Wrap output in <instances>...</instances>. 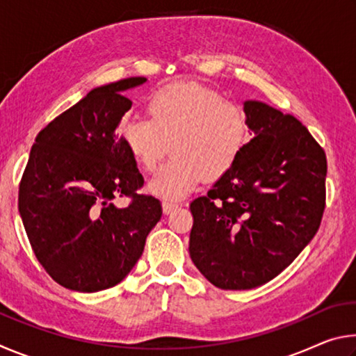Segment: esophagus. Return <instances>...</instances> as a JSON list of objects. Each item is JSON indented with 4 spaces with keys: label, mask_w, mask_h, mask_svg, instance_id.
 Wrapping results in <instances>:
<instances>
[{
    "label": "esophagus",
    "mask_w": 356,
    "mask_h": 356,
    "mask_svg": "<svg viewBox=\"0 0 356 356\" xmlns=\"http://www.w3.org/2000/svg\"><path fill=\"white\" fill-rule=\"evenodd\" d=\"M177 207H179V204H176V202H163V212H165L166 215L172 213L174 210H176Z\"/></svg>",
    "instance_id": "34e87169"
}]
</instances>
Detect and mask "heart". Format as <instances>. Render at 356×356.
I'll list each match as a JSON object with an SVG mask.
<instances>
[{"instance_id":"heart-1","label":"heart","mask_w":356,"mask_h":356,"mask_svg":"<svg viewBox=\"0 0 356 356\" xmlns=\"http://www.w3.org/2000/svg\"><path fill=\"white\" fill-rule=\"evenodd\" d=\"M147 119L119 124V138L146 171H154L168 149L172 159L149 182L152 195L177 201L202 179L216 180L237 163L248 143L242 106L197 83H172L150 95Z\"/></svg>"}]
</instances>
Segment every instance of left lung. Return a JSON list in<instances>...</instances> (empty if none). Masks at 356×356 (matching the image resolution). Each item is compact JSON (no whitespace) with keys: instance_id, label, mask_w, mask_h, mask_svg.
<instances>
[{"instance_id":"8db88e82","label":"left lung","mask_w":356,"mask_h":356,"mask_svg":"<svg viewBox=\"0 0 356 356\" xmlns=\"http://www.w3.org/2000/svg\"><path fill=\"white\" fill-rule=\"evenodd\" d=\"M254 138L231 171L190 204V256L225 291L254 289L291 265L321 226L327 155L291 114L245 102Z\"/></svg>"}]
</instances>
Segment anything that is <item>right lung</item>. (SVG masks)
Listing matches in <instances>:
<instances>
[{"label": "right lung", "instance_id": "right-lung-1", "mask_svg": "<svg viewBox=\"0 0 356 356\" xmlns=\"http://www.w3.org/2000/svg\"><path fill=\"white\" fill-rule=\"evenodd\" d=\"M131 76L92 89L42 129L19 185V212L35 257L58 284L78 292L116 286L141 257L161 202L144 185L116 130L131 108ZM131 197L127 208L113 206Z\"/></svg>", "mask_w": 356, "mask_h": 356}]
</instances>
